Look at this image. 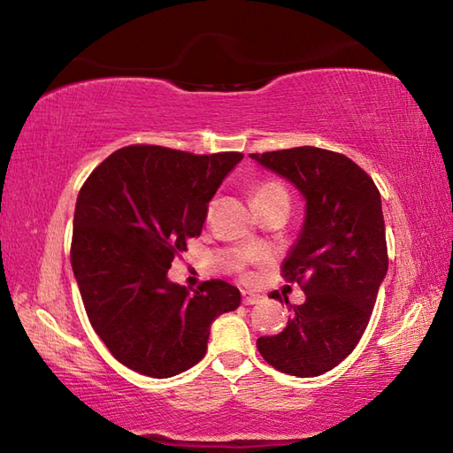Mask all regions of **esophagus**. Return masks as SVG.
Masks as SVG:
<instances>
[{"mask_svg": "<svg viewBox=\"0 0 453 453\" xmlns=\"http://www.w3.org/2000/svg\"><path fill=\"white\" fill-rule=\"evenodd\" d=\"M242 297H243V303H245V305H255L258 300H261V296L253 294V292H243Z\"/></svg>", "mask_w": 453, "mask_h": 453, "instance_id": "34e87169", "label": "esophagus"}]
</instances>
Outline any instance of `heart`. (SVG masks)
I'll use <instances>...</instances> for the list:
<instances>
[{"label":"heart","mask_w":453,"mask_h":453,"mask_svg":"<svg viewBox=\"0 0 453 453\" xmlns=\"http://www.w3.org/2000/svg\"><path fill=\"white\" fill-rule=\"evenodd\" d=\"M280 195H286L288 192L286 188L280 185V182H274V180H266V182H261L253 192V202H258V200H265V198H273V196H280Z\"/></svg>","instance_id":"heart-1"}]
</instances>
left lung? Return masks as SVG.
Listing matches in <instances>:
<instances>
[{
    "instance_id": "1",
    "label": "left lung",
    "mask_w": 453,
    "mask_h": 453,
    "mask_svg": "<svg viewBox=\"0 0 453 453\" xmlns=\"http://www.w3.org/2000/svg\"><path fill=\"white\" fill-rule=\"evenodd\" d=\"M249 157L292 182L305 200L300 235L282 265L284 280L300 284L305 302L292 305L284 297L286 329L261 336L257 349L273 368L315 378L358 344L388 274L380 190L352 159L329 150L302 146Z\"/></svg>"
}]
</instances>
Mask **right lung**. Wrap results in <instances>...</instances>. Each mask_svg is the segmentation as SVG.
I'll return each instance as SVG.
<instances>
[{
  "label": "right lung",
  "mask_w": 453,
  "mask_h": 453,
  "mask_svg": "<svg viewBox=\"0 0 453 453\" xmlns=\"http://www.w3.org/2000/svg\"><path fill=\"white\" fill-rule=\"evenodd\" d=\"M243 153L195 156L161 146L117 150L81 187L72 268L91 326L127 368L171 378L206 354L210 326L242 294L224 280L198 290L167 273L198 237L208 202Z\"/></svg>",
  "instance_id": "obj_1"
}]
</instances>
